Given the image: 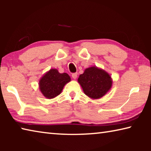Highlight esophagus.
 Instances as JSON below:
<instances>
[{"mask_svg":"<svg viewBox=\"0 0 151 151\" xmlns=\"http://www.w3.org/2000/svg\"><path fill=\"white\" fill-rule=\"evenodd\" d=\"M77 75H78L77 73H73V75H72V77H73L74 79H76V78H77Z\"/></svg>","mask_w":151,"mask_h":151,"instance_id":"esophagus-1","label":"esophagus"}]
</instances>
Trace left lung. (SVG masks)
<instances>
[{"label": "left lung", "instance_id": "1", "mask_svg": "<svg viewBox=\"0 0 151 151\" xmlns=\"http://www.w3.org/2000/svg\"><path fill=\"white\" fill-rule=\"evenodd\" d=\"M78 83L86 96L92 99H99L111 90L112 79L106 71L92 66L79 76Z\"/></svg>", "mask_w": 151, "mask_h": 151}]
</instances>
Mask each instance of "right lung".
Wrapping results in <instances>:
<instances>
[{
  "label": "right lung",
  "instance_id": "1",
  "mask_svg": "<svg viewBox=\"0 0 151 151\" xmlns=\"http://www.w3.org/2000/svg\"><path fill=\"white\" fill-rule=\"evenodd\" d=\"M70 81L71 78L67 73H60L56 68H50L40 78L39 90L47 99H54L59 95L64 86Z\"/></svg>",
  "mask_w": 151,
  "mask_h": 151
}]
</instances>
